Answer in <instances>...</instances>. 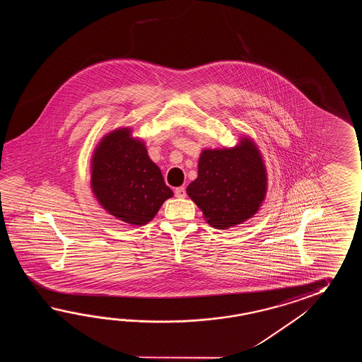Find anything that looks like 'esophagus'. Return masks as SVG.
<instances>
[{
    "instance_id": "34e87169",
    "label": "esophagus",
    "mask_w": 362,
    "mask_h": 362,
    "mask_svg": "<svg viewBox=\"0 0 362 362\" xmlns=\"http://www.w3.org/2000/svg\"><path fill=\"white\" fill-rule=\"evenodd\" d=\"M175 195H176L177 198H185V197H186V190H185L184 186L176 187V189H175Z\"/></svg>"
}]
</instances>
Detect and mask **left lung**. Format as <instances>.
<instances>
[{
    "instance_id": "obj_1",
    "label": "left lung",
    "mask_w": 362,
    "mask_h": 362,
    "mask_svg": "<svg viewBox=\"0 0 362 362\" xmlns=\"http://www.w3.org/2000/svg\"><path fill=\"white\" fill-rule=\"evenodd\" d=\"M186 192L207 223L217 229L252 217L267 192V170L254 141L245 137L233 148L203 150L198 177Z\"/></svg>"
}]
</instances>
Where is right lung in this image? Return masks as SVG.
Listing matches in <instances>:
<instances>
[{"mask_svg": "<svg viewBox=\"0 0 362 362\" xmlns=\"http://www.w3.org/2000/svg\"><path fill=\"white\" fill-rule=\"evenodd\" d=\"M92 189L100 206L124 223L151 221L173 192L129 128L110 132L92 158Z\"/></svg>", "mask_w": 362, "mask_h": 362, "instance_id": "right-lung-1", "label": "right lung"}]
</instances>
